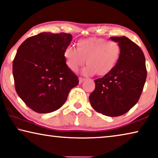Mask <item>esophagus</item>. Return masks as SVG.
Wrapping results in <instances>:
<instances>
[{
    "instance_id": "obj_1",
    "label": "esophagus",
    "mask_w": 158,
    "mask_h": 158,
    "mask_svg": "<svg viewBox=\"0 0 158 158\" xmlns=\"http://www.w3.org/2000/svg\"><path fill=\"white\" fill-rule=\"evenodd\" d=\"M85 80L84 78H83V77H79V84H81L82 82H83Z\"/></svg>"
}]
</instances>
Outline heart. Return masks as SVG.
<instances>
[{"instance_id":"b5f03b06","label":"heart","mask_w":158,"mask_h":158,"mask_svg":"<svg viewBox=\"0 0 158 158\" xmlns=\"http://www.w3.org/2000/svg\"><path fill=\"white\" fill-rule=\"evenodd\" d=\"M122 51L121 44L116 41L91 37L79 40L77 49L67 46L64 51V57L67 66L72 71H77L86 60L87 66L83 69L84 74L103 77L110 73L117 66Z\"/></svg>"}]
</instances>
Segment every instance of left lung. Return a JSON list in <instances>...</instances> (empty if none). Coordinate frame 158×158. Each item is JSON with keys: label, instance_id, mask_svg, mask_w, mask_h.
Here are the masks:
<instances>
[{"label": "left lung", "instance_id": "left-lung-1", "mask_svg": "<svg viewBox=\"0 0 158 158\" xmlns=\"http://www.w3.org/2000/svg\"><path fill=\"white\" fill-rule=\"evenodd\" d=\"M110 39L121 44V57L110 73L94 80L96 88L89 101L99 113L117 117L128 112L139 101L147 70L144 54L137 44L126 36Z\"/></svg>", "mask_w": 158, "mask_h": 158}]
</instances>
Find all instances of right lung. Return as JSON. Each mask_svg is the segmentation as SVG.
Listing matches in <instances>:
<instances>
[{
    "mask_svg": "<svg viewBox=\"0 0 158 158\" xmlns=\"http://www.w3.org/2000/svg\"><path fill=\"white\" fill-rule=\"evenodd\" d=\"M70 34L42 32L31 36L17 49L12 64L17 94L38 113L59 109L69 92L79 84L78 77L67 66L64 51Z\"/></svg>",
    "mask_w": 158,
    "mask_h": 158,
    "instance_id": "right-lung-1",
    "label": "right lung"
}]
</instances>
